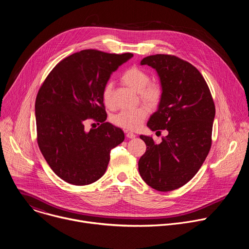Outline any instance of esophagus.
Returning <instances> with one entry per match:
<instances>
[{
	"mask_svg": "<svg viewBox=\"0 0 249 249\" xmlns=\"http://www.w3.org/2000/svg\"><path fill=\"white\" fill-rule=\"evenodd\" d=\"M126 137L129 138V139H134L136 137V135L133 133V132H130V131H126Z\"/></svg>",
	"mask_w": 249,
	"mask_h": 249,
	"instance_id": "34e87169",
	"label": "esophagus"
}]
</instances>
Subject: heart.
I'll list each match as a JSON object with an SVG mask.
<instances>
[{"label":"heart","instance_id":"heart-1","mask_svg":"<svg viewBox=\"0 0 249 249\" xmlns=\"http://www.w3.org/2000/svg\"><path fill=\"white\" fill-rule=\"evenodd\" d=\"M121 80L130 89L139 92L140 98L151 106L157 105L162 94L161 87L158 83H150V76L140 68H130L123 73ZM112 83H106L102 89V100L107 107H111ZM148 116V109L145 106H139L132 110H123L112 117V122L127 130L139 129Z\"/></svg>","mask_w":249,"mask_h":249}]
</instances>
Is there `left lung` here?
<instances>
[{
  "label": "left lung",
  "instance_id": "1",
  "mask_svg": "<svg viewBox=\"0 0 249 249\" xmlns=\"http://www.w3.org/2000/svg\"><path fill=\"white\" fill-rule=\"evenodd\" d=\"M141 65L157 71L162 89L158 109L147 126L152 131L166 130L167 136L160 144L150 136H140L147 151L139 160V172L152 188L171 191L191 180L206 160L215 104L206 81L190 63L157 54L144 58Z\"/></svg>",
  "mask_w": 249,
  "mask_h": 249
}]
</instances>
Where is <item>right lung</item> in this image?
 Segmentation results:
<instances>
[{
    "label": "right lung",
    "instance_id": "obj_1",
    "mask_svg": "<svg viewBox=\"0 0 249 249\" xmlns=\"http://www.w3.org/2000/svg\"><path fill=\"white\" fill-rule=\"evenodd\" d=\"M132 53L83 50L59 62L35 101L37 143L51 169L74 185L95 182L105 173L110 151L124 141L123 131L105 122L102 89ZM100 122L89 132L87 119Z\"/></svg>",
    "mask_w": 249,
    "mask_h": 249
}]
</instances>
